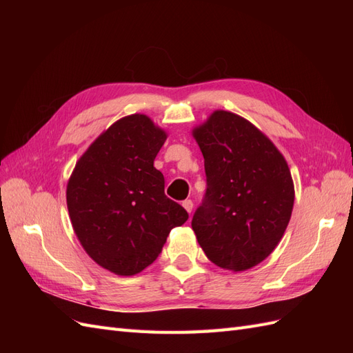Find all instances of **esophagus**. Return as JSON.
Listing matches in <instances>:
<instances>
[{"instance_id": "1", "label": "esophagus", "mask_w": 353, "mask_h": 353, "mask_svg": "<svg viewBox=\"0 0 353 353\" xmlns=\"http://www.w3.org/2000/svg\"><path fill=\"white\" fill-rule=\"evenodd\" d=\"M183 206H184V209H185L188 213H191V210H193V200H190V199L184 200V201H183Z\"/></svg>"}]
</instances>
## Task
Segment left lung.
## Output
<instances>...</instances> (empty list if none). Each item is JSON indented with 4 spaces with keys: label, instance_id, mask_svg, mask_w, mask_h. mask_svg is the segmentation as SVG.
Returning a JSON list of instances; mask_svg holds the SVG:
<instances>
[{
    "label": "left lung",
    "instance_id": "obj_1",
    "mask_svg": "<svg viewBox=\"0 0 353 353\" xmlns=\"http://www.w3.org/2000/svg\"><path fill=\"white\" fill-rule=\"evenodd\" d=\"M193 135L208 187L191 227L209 261L249 270L272 253L290 221V169L271 140L239 114L216 110Z\"/></svg>",
    "mask_w": 353,
    "mask_h": 353
}]
</instances>
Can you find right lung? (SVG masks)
Segmentation results:
<instances>
[{
    "instance_id": "add662e5",
    "label": "right lung",
    "mask_w": 353,
    "mask_h": 353,
    "mask_svg": "<svg viewBox=\"0 0 353 353\" xmlns=\"http://www.w3.org/2000/svg\"><path fill=\"white\" fill-rule=\"evenodd\" d=\"M165 131L144 114L113 123L78 160L66 200L77 237L91 258L117 275L152 265L187 210L165 194L154 159Z\"/></svg>"
}]
</instances>
